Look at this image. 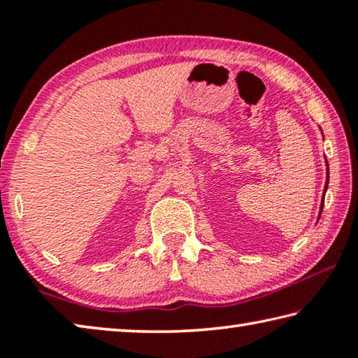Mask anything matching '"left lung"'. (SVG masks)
Instances as JSON below:
<instances>
[{
  "mask_svg": "<svg viewBox=\"0 0 358 358\" xmlns=\"http://www.w3.org/2000/svg\"><path fill=\"white\" fill-rule=\"evenodd\" d=\"M324 136V134H322ZM327 162V161H325ZM327 166V181H325V189H324V194L322 196L325 197V192H327V187H329V164H325ZM324 197H322V203H320V210H319V216H320V213H322V208H324ZM319 220V217H317Z\"/></svg>",
  "mask_w": 358,
  "mask_h": 358,
  "instance_id": "8db88e82",
  "label": "left lung"
}]
</instances>
